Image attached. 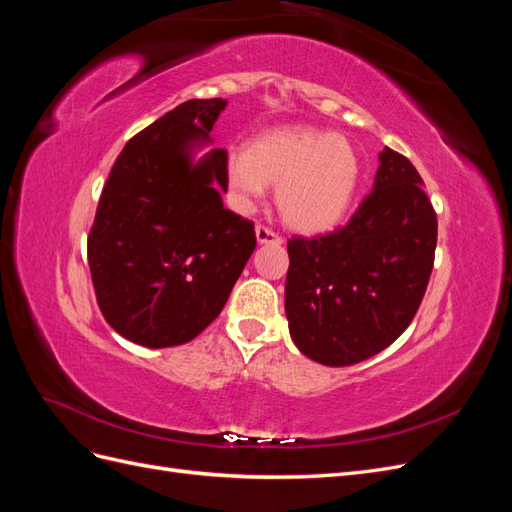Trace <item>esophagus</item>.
Segmentation results:
<instances>
[{
    "instance_id": "obj_1",
    "label": "esophagus",
    "mask_w": 512,
    "mask_h": 512,
    "mask_svg": "<svg viewBox=\"0 0 512 512\" xmlns=\"http://www.w3.org/2000/svg\"><path fill=\"white\" fill-rule=\"evenodd\" d=\"M256 239H258V243H273V245H280L284 239L277 235V232H273L271 228H267L265 224H256Z\"/></svg>"
}]
</instances>
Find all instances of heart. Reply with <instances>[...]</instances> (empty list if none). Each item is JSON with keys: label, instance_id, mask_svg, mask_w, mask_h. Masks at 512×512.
<instances>
[{"label": "heart", "instance_id": "heart-1", "mask_svg": "<svg viewBox=\"0 0 512 512\" xmlns=\"http://www.w3.org/2000/svg\"><path fill=\"white\" fill-rule=\"evenodd\" d=\"M363 162L350 138L312 126H284L254 136L226 160L239 209H252L275 185V207L297 232L318 235L346 218Z\"/></svg>", "mask_w": 512, "mask_h": 512}]
</instances>
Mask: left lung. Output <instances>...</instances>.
Listing matches in <instances>:
<instances>
[{"label": "left lung", "mask_w": 512, "mask_h": 512, "mask_svg": "<svg viewBox=\"0 0 512 512\" xmlns=\"http://www.w3.org/2000/svg\"><path fill=\"white\" fill-rule=\"evenodd\" d=\"M374 188L350 222L329 235L288 241L286 316L307 359L346 367L378 354L421 305L438 241L423 179L384 147Z\"/></svg>", "instance_id": "8db88e82"}]
</instances>
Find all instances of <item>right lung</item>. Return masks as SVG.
Instances as JSON below:
<instances>
[{"label": "right lung", "instance_id": "obj_1", "mask_svg": "<svg viewBox=\"0 0 512 512\" xmlns=\"http://www.w3.org/2000/svg\"><path fill=\"white\" fill-rule=\"evenodd\" d=\"M226 100H188L113 164L87 239L106 322L145 348L188 344L220 316L256 247L254 222L224 209L226 149L209 132Z\"/></svg>", "mask_w": 512, "mask_h": 512}]
</instances>
